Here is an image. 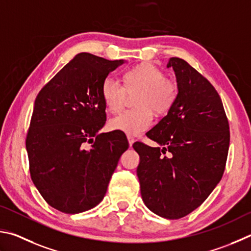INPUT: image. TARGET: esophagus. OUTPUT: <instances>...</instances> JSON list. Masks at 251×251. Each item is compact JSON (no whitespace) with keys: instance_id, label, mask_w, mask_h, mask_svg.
Masks as SVG:
<instances>
[{"instance_id":"esophagus-1","label":"esophagus","mask_w":251,"mask_h":251,"mask_svg":"<svg viewBox=\"0 0 251 251\" xmlns=\"http://www.w3.org/2000/svg\"><path fill=\"white\" fill-rule=\"evenodd\" d=\"M128 141H129V146L132 147V144L134 143L135 140H134L133 137H131V135H128Z\"/></svg>"}]
</instances>
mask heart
I'll return each instance as SVG.
<instances>
[{
  "label": "heart",
  "instance_id": "heart-1",
  "mask_svg": "<svg viewBox=\"0 0 251 251\" xmlns=\"http://www.w3.org/2000/svg\"><path fill=\"white\" fill-rule=\"evenodd\" d=\"M125 86L117 79L107 77L101 86V96L110 112H119L123 108L126 92L140 91L135 99L137 109L123 111L109 121L111 130L129 135H138L153 125V112L163 114L169 111L177 97V86L164 73L152 64H140L126 70Z\"/></svg>",
  "mask_w": 251,
  "mask_h": 251
}]
</instances>
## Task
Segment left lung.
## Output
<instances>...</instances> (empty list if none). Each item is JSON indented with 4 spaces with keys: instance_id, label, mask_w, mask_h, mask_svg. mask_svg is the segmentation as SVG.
<instances>
[{
    "instance_id": "obj_1",
    "label": "left lung",
    "mask_w": 251,
    "mask_h": 251,
    "mask_svg": "<svg viewBox=\"0 0 251 251\" xmlns=\"http://www.w3.org/2000/svg\"><path fill=\"white\" fill-rule=\"evenodd\" d=\"M177 97L147 137L152 148L135 142L137 175L147 207L161 217L178 219L204 203L221 181L229 149V125L214 86L184 59L172 57Z\"/></svg>"
}]
</instances>
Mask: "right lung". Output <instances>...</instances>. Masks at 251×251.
Instances as JSON below:
<instances>
[{
	"label": "right lung",
	"mask_w": 251,
	"mask_h": 251,
	"mask_svg": "<svg viewBox=\"0 0 251 251\" xmlns=\"http://www.w3.org/2000/svg\"><path fill=\"white\" fill-rule=\"evenodd\" d=\"M123 63L80 52L35 99L26 135L29 173L57 210L78 214L98 205L129 148L121 133H98L107 119L101 86Z\"/></svg>",
	"instance_id": "1"
}]
</instances>
